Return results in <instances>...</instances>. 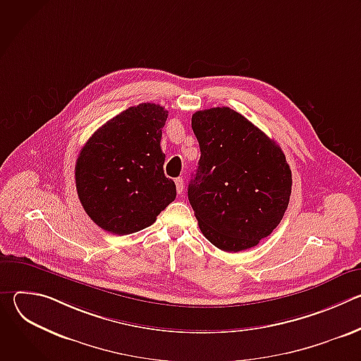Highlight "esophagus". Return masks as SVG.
<instances>
[{
	"label": "esophagus",
	"instance_id": "esophagus-1",
	"mask_svg": "<svg viewBox=\"0 0 361 361\" xmlns=\"http://www.w3.org/2000/svg\"><path fill=\"white\" fill-rule=\"evenodd\" d=\"M174 183H176L177 192H178V194H181V192H183V188H184V180H183L181 177H178V178H176V180H174Z\"/></svg>",
	"mask_w": 361,
	"mask_h": 361
}]
</instances>
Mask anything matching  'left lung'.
Instances as JSON below:
<instances>
[{"mask_svg":"<svg viewBox=\"0 0 361 361\" xmlns=\"http://www.w3.org/2000/svg\"><path fill=\"white\" fill-rule=\"evenodd\" d=\"M200 161L188 200L200 230L223 251L251 248L280 224L291 194L284 152L228 107L192 114Z\"/></svg>","mask_w":361,"mask_h":361,"instance_id":"left-lung-1","label":"left lung"}]
</instances>
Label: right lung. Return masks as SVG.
I'll return each mask as SVG.
<instances>
[{"label":"right lung","mask_w":361,"mask_h":361,"mask_svg":"<svg viewBox=\"0 0 361 361\" xmlns=\"http://www.w3.org/2000/svg\"><path fill=\"white\" fill-rule=\"evenodd\" d=\"M167 116L160 104L142 102L99 127L81 148L75 163L78 198L102 230L137 233L176 200L160 145Z\"/></svg>","instance_id":"add662e5"}]
</instances>
